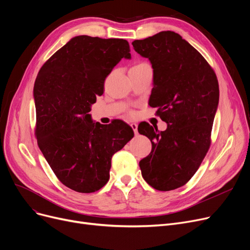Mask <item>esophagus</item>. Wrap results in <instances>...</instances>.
Here are the masks:
<instances>
[{"instance_id": "esophagus-1", "label": "esophagus", "mask_w": 250, "mask_h": 250, "mask_svg": "<svg viewBox=\"0 0 250 250\" xmlns=\"http://www.w3.org/2000/svg\"><path fill=\"white\" fill-rule=\"evenodd\" d=\"M131 126L133 128L135 135H138V125L137 124H131Z\"/></svg>"}]
</instances>
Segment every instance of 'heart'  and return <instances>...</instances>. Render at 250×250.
Listing matches in <instances>:
<instances>
[{"label":"heart","mask_w":250,"mask_h":250,"mask_svg":"<svg viewBox=\"0 0 250 250\" xmlns=\"http://www.w3.org/2000/svg\"><path fill=\"white\" fill-rule=\"evenodd\" d=\"M142 64H146V63H140V64H138V65H142ZM136 66H137V65H136Z\"/></svg>","instance_id":"heart-1"}]
</instances>
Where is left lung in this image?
Listing matches in <instances>:
<instances>
[{
  "label": "left lung",
  "mask_w": 250,
  "mask_h": 250,
  "mask_svg": "<svg viewBox=\"0 0 250 250\" xmlns=\"http://www.w3.org/2000/svg\"><path fill=\"white\" fill-rule=\"evenodd\" d=\"M132 45L153 68L149 105L167 124L164 132L141 123L150 154L139 162L142 177L158 191L180 188L194 176L209 149L219 105V82L208 62L187 41L167 30Z\"/></svg>",
  "instance_id": "obj_1"
}]
</instances>
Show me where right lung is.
I'll list each match as a JSON object with an SVG mask.
<instances>
[{
	"mask_svg": "<svg viewBox=\"0 0 250 250\" xmlns=\"http://www.w3.org/2000/svg\"><path fill=\"white\" fill-rule=\"evenodd\" d=\"M123 58L131 59L127 41L78 36L39 71L34 86L38 145L58 180L73 191L92 193L105 186L113 154L134 137L121 119L101 125L89 113Z\"/></svg>",
	"mask_w": 250,
	"mask_h": 250,
	"instance_id": "add662e5",
	"label": "right lung"
}]
</instances>
